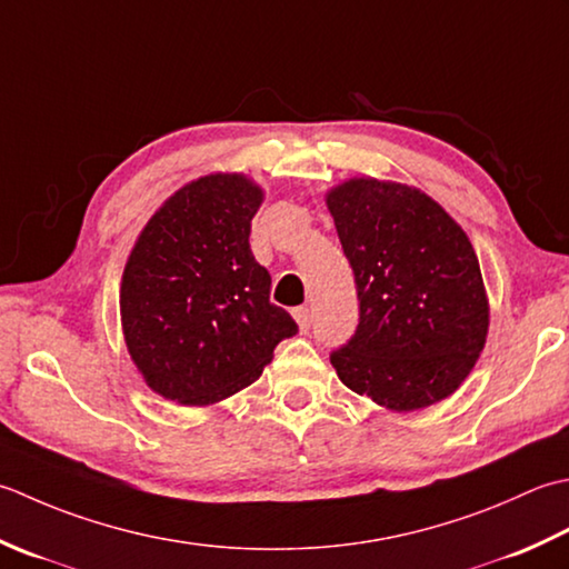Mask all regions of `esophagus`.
Returning a JSON list of instances; mask_svg holds the SVG:
<instances>
[{"instance_id":"1","label":"esophagus","mask_w":569,"mask_h":569,"mask_svg":"<svg viewBox=\"0 0 569 569\" xmlns=\"http://www.w3.org/2000/svg\"><path fill=\"white\" fill-rule=\"evenodd\" d=\"M295 319H297V323H299V329L301 331H307L309 327H311V315H309V307H297L295 311Z\"/></svg>"}]
</instances>
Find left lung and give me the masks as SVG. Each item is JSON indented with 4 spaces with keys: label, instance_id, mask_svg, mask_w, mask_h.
<instances>
[{
    "label": "left lung",
    "instance_id": "1",
    "mask_svg": "<svg viewBox=\"0 0 569 569\" xmlns=\"http://www.w3.org/2000/svg\"><path fill=\"white\" fill-rule=\"evenodd\" d=\"M358 297L331 366L346 388L408 412L449 398L483 351L489 305L467 233L430 196L351 179L329 193Z\"/></svg>",
    "mask_w": 569,
    "mask_h": 569
}]
</instances>
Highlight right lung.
<instances>
[{"label":"right lung","mask_w":569,"mask_h":569,"mask_svg":"<svg viewBox=\"0 0 569 569\" xmlns=\"http://www.w3.org/2000/svg\"><path fill=\"white\" fill-rule=\"evenodd\" d=\"M262 191L240 173L179 189L139 236L122 274V329L147 386L208 405L258 380L274 346L299 331L270 301L272 277L250 250Z\"/></svg>","instance_id":"1"}]
</instances>
